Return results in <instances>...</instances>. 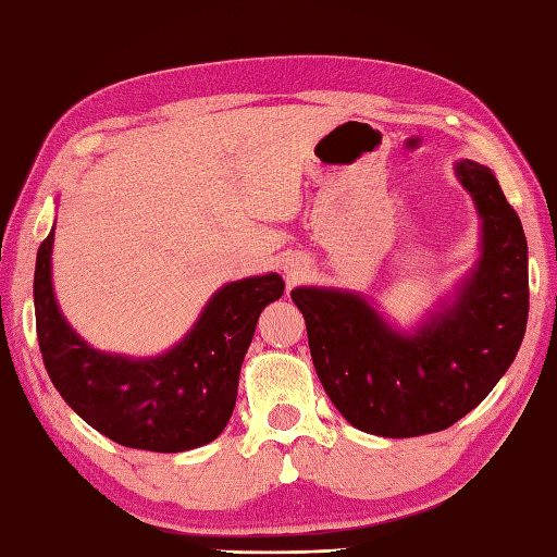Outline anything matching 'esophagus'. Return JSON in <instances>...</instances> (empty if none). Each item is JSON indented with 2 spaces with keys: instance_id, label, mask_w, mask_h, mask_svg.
<instances>
[{
  "instance_id": "obj_1",
  "label": "esophagus",
  "mask_w": 557,
  "mask_h": 557,
  "mask_svg": "<svg viewBox=\"0 0 557 557\" xmlns=\"http://www.w3.org/2000/svg\"><path fill=\"white\" fill-rule=\"evenodd\" d=\"M297 275H299V272H297V270H292V268L287 270V277H289V280H297Z\"/></svg>"
}]
</instances>
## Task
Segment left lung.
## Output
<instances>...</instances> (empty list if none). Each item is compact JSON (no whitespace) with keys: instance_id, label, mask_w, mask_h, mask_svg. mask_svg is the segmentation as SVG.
Returning a JSON list of instances; mask_svg holds the SVG:
<instances>
[{"instance_id":"8db88e82","label":"left lung","mask_w":557,"mask_h":557,"mask_svg":"<svg viewBox=\"0 0 557 557\" xmlns=\"http://www.w3.org/2000/svg\"><path fill=\"white\" fill-rule=\"evenodd\" d=\"M454 171L481 216V258L454 301H442L416 331H396L357 292L292 289L325 394L352 428L379 437L451 428L495 388L527 333L524 228L493 171L471 159Z\"/></svg>"}]
</instances>
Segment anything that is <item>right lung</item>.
Segmentation results:
<instances>
[{"label": "right lung", "mask_w": 557, "mask_h": 557, "mask_svg": "<svg viewBox=\"0 0 557 557\" xmlns=\"http://www.w3.org/2000/svg\"><path fill=\"white\" fill-rule=\"evenodd\" d=\"M54 226L38 248L33 301L42 362L64 403L129 449L188 451L222 434L258 315L285 292L277 272L228 282L169 352L135 359L94 350L72 331L52 292Z\"/></svg>", "instance_id": "add662e5"}]
</instances>
